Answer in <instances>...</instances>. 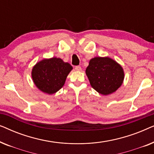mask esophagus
Wrapping results in <instances>:
<instances>
[{"label": "esophagus", "mask_w": 154, "mask_h": 154, "mask_svg": "<svg viewBox=\"0 0 154 154\" xmlns=\"http://www.w3.org/2000/svg\"><path fill=\"white\" fill-rule=\"evenodd\" d=\"M75 69L78 71H81V67L80 66H75Z\"/></svg>", "instance_id": "obj_1"}]
</instances>
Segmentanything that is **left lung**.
<instances>
[{
  "label": "left lung",
  "instance_id": "obj_1",
  "mask_svg": "<svg viewBox=\"0 0 154 154\" xmlns=\"http://www.w3.org/2000/svg\"><path fill=\"white\" fill-rule=\"evenodd\" d=\"M85 73L92 88L103 95L116 91L123 84L125 77L121 64L108 57L91 59Z\"/></svg>",
  "mask_w": 154,
  "mask_h": 154
}]
</instances>
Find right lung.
<instances>
[{
    "mask_svg": "<svg viewBox=\"0 0 154 154\" xmlns=\"http://www.w3.org/2000/svg\"><path fill=\"white\" fill-rule=\"evenodd\" d=\"M72 69L70 64L60 58L43 59L33 66L31 77L38 89L44 93L52 94L64 86Z\"/></svg>",
    "mask_w": 154,
    "mask_h": 154,
    "instance_id": "1",
    "label": "right lung"
}]
</instances>
